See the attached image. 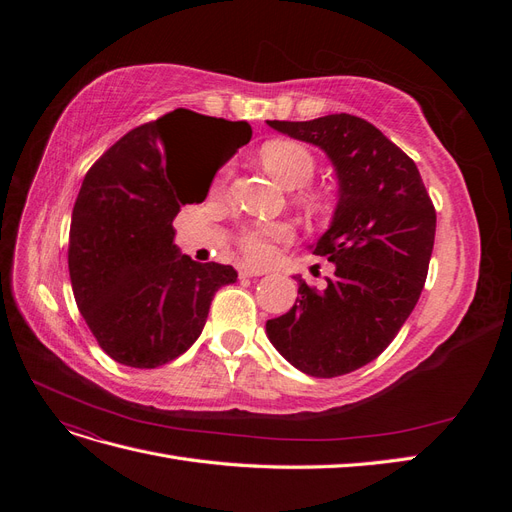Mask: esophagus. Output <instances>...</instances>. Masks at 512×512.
I'll list each match as a JSON object with an SVG mask.
<instances>
[{
  "label": "esophagus",
  "instance_id": "1",
  "mask_svg": "<svg viewBox=\"0 0 512 512\" xmlns=\"http://www.w3.org/2000/svg\"><path fill=\"white\" fill-rule=\"evenodd\" d=\"M267 271L265 269H256V267H250V265H241L239 267V275L241 277H258V275H265Z\"/></svg>",
  "mask_w": 512,
  "mask_h": 512
}]
</instances>
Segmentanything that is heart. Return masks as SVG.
<instances>
[{"mask_svg":"<svg viewBox=\"0 0 512 512\" xmlns=\"http://www.w3.org/2000/svg\"><path fill=\"white\" fill-rule=\"evenodd\" d=\"M260 160L271 173L273 179L280 181L284 188H303L314 177L316 162L307 147L294 141H271L260 151ZM292 230L286 224H258L241 232L239 245L243 254L262 262L273 254V243L290 239Z\"/></svg>","mask_w":512,"mask_h":512,"instance_id":"b5f03b06","label":"heart"}]
</instances>
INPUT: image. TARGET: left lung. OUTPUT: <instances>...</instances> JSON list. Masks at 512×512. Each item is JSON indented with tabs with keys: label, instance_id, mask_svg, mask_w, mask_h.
Returning <instances> with one entry per match:
<instances>
[{
	"label": "left lung",
	"instance_id": "left-lung-1",
	"mask_svg": "<svg viewBox=\"0 0 512 512\" xmlns=\"http://www.w3.org/2000/svg\"><path fill=\"white\" fill-rule=\"evenodd\" d=\"M327 153L337 205L312 245L333 262L322 292L301 277L290 312L267 320V337L307 376L335 378L371 363L393 342L421 297L436 237V209L416 164L354 115L267 121Z\"/></svg>",
	"mask_w": 512,
	"mask_h": 512
}]
</instances>
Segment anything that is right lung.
<instances>
[{"mask_svg": "<svg viewBox=\"0 0 512 512\" xmlns=\"http://www.w3.org/2000/svg\"><path fill=\"white\" fill-rule=\"evenodd\" d=\"M247 121L177 108L130 130L89 168L70 222L68 269L76 305L113 361L153 369L203 333L213 294L237 282L220 262L179 252L173 220L203 203L213 171L196 174L187 149L225 145V162L250 143ZM192 156V153H190Z\"/></svg>", "mask_w": 512, "mask_h": 512, "instance_id": "right-lung-1", "label": "right lung"}]
</instances>
